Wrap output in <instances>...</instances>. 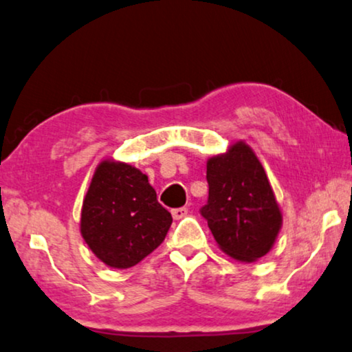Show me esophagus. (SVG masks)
Returning a JSON list of instances; mask_svg holds the SVG:
<instances>
[{
	"instance_id": "34e87169",
	"label": "esophagus",
	"mask_w": 352,
	"mask_h": 352,
	"mask_svg": "<svg viewBox=\"0 0 352 352\" xmlns=\"http://www.w3.org/2000/svg\"><path fill=\"white\" fill-rule=\"evenodd\" d=\"M186 214H188V207H177V209L172 210V217H174L175 220L183 219Z\"/></svg>"
}]
</instances>
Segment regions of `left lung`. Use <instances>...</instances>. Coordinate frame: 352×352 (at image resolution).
<instances>
[{
    "instance_id": "8db88e82",
    "label": "left lung",
    "mask_w": 352,
    "mask_h": 352,
    "mask_svg": "<svg viewBox=\"0 0 352 352\" xmlns=\"http://www.w3.org/2000/svg\"><path fill=\"white\" fill-rule=\"evenodd\" d=\"M209 197L201 207L220 249L232 258L255 261L273 247L282 215L263 166L245 143L207 162Z\"/></svg>"
}]
</instances>
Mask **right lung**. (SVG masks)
Here are the masks:
<instances>
[{
	"mask_svg": "<svg viewBox=\"0 0 352 352\" xmlns=\"http://www.w3.org/2000/svg\"><path fill=\"white\" fill-rule=\"evenodd\" d=\"M172 215L148 177L124 162L97 167L81 212V234L111 268H131L164 241Z\"/></svg>",
	"mask_w": 352,
	"mask_h": 352,
	"instance_id": "1",
	"label": "right lung"
}]
</instances>
